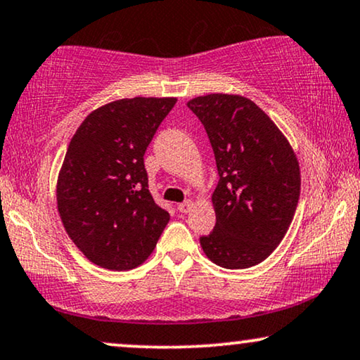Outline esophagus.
Here are the masks:
<instances>
[{
  "label": "esophagus",
  "instance_id": "1",
  "mask_svg": "<svg viewBox=\"0 0 360 360\" xmlns=\"http://www.w3.org/2000/svg\"><path fill=\"white\" fill-rule=\"evenodd\" d=\"M179 212L180 213H188V212H191V208H193V202H191V200H185L184 203H179Z\"/></svg>",
  "mask_w": 360,
  "mask_h": 360
}]
</instances>
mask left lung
<instances>
[{
	"instance_id": "obj_1",
	"label": "left lung",
	"mask_w": 360,
	"mask_h": 360,
	"mask_svg": "<svg viewBox=\"0 0 360 360\" xmlns=\"http://www.w3.org/2000/svg\"><path fill=\"white\" fill-rule=\"evenodd\" d=\"M217 160V225L200 238L205 255L226 269L261 263L291 225L301 191L300 163L281 130L253 101L208 94L188 101Z\"/></svg>"
}]
</instances>
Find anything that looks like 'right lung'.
I'll list each match as a JSON object with an SVG mask.
<instances>
[{
    "instance_id": "obj_1",
    "label": "right lung",
    "mask_w": 360,
    "mask_h": 360,
    "mask_svg": "<svg viewBox=\"0 0 360 360\" xmlns=\"http://www.w3.org/2000/svg\"><path fill=\"white\" fill-rule=\"evenodd\" d=\"M175 97H134L96 109L69 142L58 179V210L92 263L125 271L142 264L170 220L153 202L143 155Z\"/></svg>"
}]
</instances>
